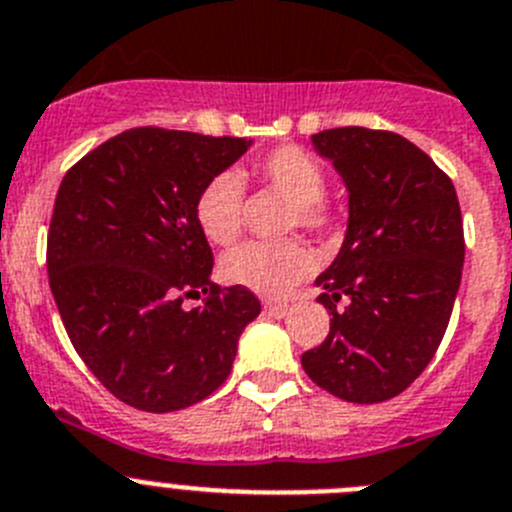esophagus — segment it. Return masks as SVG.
I'll return each instance as SVG.
<instances>
[{
    "label": "esophagus",
    "instance_id": "esophagus-1",
    "mask_svg": "<svg viewBox=\"0 0 512 512\" xmlns=\"http://www.w3.org/2000/svg\"><path fill=\"white\" fill-rule=\"evenodd\" d=\"M290 311L288 303H280V301H265V313L267 316H273V319H283L285 313Z\"/></svg>",
    "mask_w": 512,
    "mask_h": 512
}]
</instances>
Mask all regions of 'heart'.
<instances>
[{
	"label": "heart",
	"instance_id": "heart-1",
	"mask_svg": "<svg viewBox=\"0 0 512 512\" xmlns=\"http://www.w3.org/2000/svg\"><path fill=\"white\" fill-rule=\"evenodd\" d=\"M257 176L290 201L288 227L324 232L331 211L324 204V168L301 147H278L255 165ZM196 222L214 245L234 242L242 227V178L222 170L201 186L196 196ZM316 267L313 252L298 239L283 242H247L222 257V278L257 296L283 298Z\"/></svg>",
	"mask_w": 512,
	"mask_h": 512
}]
</instances>
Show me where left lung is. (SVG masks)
<instances>
[{
	"label": "left lung",
	"mask_w": 512,
	"mask_h": 512,
	"mask_svg": "<svg viewBox=\"0 0 512 512\" xmlns=\"http://www.w3.org/2000/svg\"><path fill=\"white\" fill-rule=\"evenodd\" d=\"M313 150L347 188V232L316 278L329 336L301 357L319 388L349 403L403 393L431 362L462 283L454 183L395 132H316Z\"/></svg>",
	"instance_id": "obj_1"
}]
</instances>
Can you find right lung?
<instances>
[{
	"label": "right lung",
	"instance_id": "1",
	"mask_svg": "<svg viewBox=\"0 0 512 512\" xmlns=\"http://www.w3.org/2000/svg\"><path fill=\"white\" fill-rule=\"evenodd\" d=\"M252 147L247 137L140 127L112 137L63 178L48 275L73 347L101 385L147 413L181 411L232 372L257 319L247 288L209 283L214 255L196 196ZM210 293L191 312L182 298Z\"/></svg>",
	"mask_w": 512,
	"mask_h": 512
}]
</instances>
